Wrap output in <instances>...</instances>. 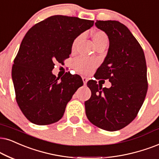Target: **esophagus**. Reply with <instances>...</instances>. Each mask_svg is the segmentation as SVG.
<instances>
[{"mask_svg": "<svg viewBox=\"0 0 159 159\" xmlns=\"http://www.w3.org/2000/svg\"><path fill=\"white\" fill-rule=\"evenodd\" d=\"M82 80H83L84 85H86V83H87V81H88V78H86V77H82Z\"/></svg>", "mask_w": 159, "mask_h": 159, "instance_id": "34e87169", "label": "esophagus"}]
</instances>
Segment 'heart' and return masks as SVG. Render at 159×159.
<instances>
[{
	"label": "heart",
	"mask_w": 159,
	"mask_h": 159,
	"mask_svg": "<svg viewBox=\"0 0 159 159\" xmlns=\"http://www.w3.org/2000/svg\"><path fill=\"white\" fill-rule=\"evenodd\" d=\"M82 36H78L76 37L72 44L71 49L74 51L79 40L81 39ZM92 39L95 47L100 46L103 44H108V37L105 32L103 31H96L92 34ZM96 67V62L93 60L86 59L84 57H78L73 61V67L78 73L81 74H89Z\"/></svg>",
	"instance_id": "heart-1"
}]
</instances>
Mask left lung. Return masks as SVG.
<instances>
[{"label":"left lung","mask_w":159,"mask_h":159,"mask_svg":"<svg viewBox=\"0 0 159 159\" xmlns=\"http://www.w3.org/2000/svg\"><path fill=\"white\" fill-rule=\"evenodd\" d=\"M96 27L109 39L107 55L94 74L107 80L110 88H102L94 80L87 82L91 98L85 102L86 114L101 129L115 131L135 119L148 92L147 65L143 50L130 30L116 20H97Z\"/></svg>","instance_id":"obj_1"}]
</instances>
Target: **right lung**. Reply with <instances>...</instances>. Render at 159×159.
I'll list each match as a JSON object with an SVG mask.
<instances>
[{"mask_svg": "<svg viewBox=\"0 0 159 159\" xmlns=\"http://www.w3.org/2000/svg\"><path fill=\"white\" fill-rule=\"evenodd\" d=\"M94 25L93 20L54 15L35 24L24 37L11 70L17 103L32 123L58 122L74 93L83 86L81 76L53 75L55 62L70 57L78 36Z\"/></svg>", "mask_w": 159, "mask_h": 159, "instance_id": "1", "label": "right lung"}]
</instances>
